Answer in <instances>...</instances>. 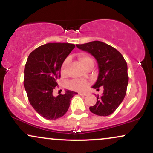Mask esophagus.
Returning <instances> with one entry per match:
<instances>
[{
  "mask_svg": "<svg viewBox=\"0 0 153 153\" xmlns=\"http://www.w3.org/2000/svg\"><path fill=\"white\" fill-rule=\"evenodd\" d=\"M78 94H79V95H80V96H86L87 95L86 93H82V92H80V93H78Z\"/></svg>",
  "mask_w": 153,
  "mask_h": 153,
  "instance_id": "34e87169",
  "label": "esophagus"
}]
</instances>
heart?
I'll use <instances>...</instances> for the list:
<instances>
[{
    "label": "heart",
    "instance_id": "b5f03b06",
    "mask_svg": "<svg viewBox=\"0 0 153 153\" xmlns=\"http://www.w3.org/2000/svg\"><path fill=\"white\" fill-rule=\"evenodd\" d=\"M79 59H80L81 64L83 65L84 68H87L88 66H89L90 65H94V59H93L89 55L87 54H81V55L79 56ZM68 62H69V59H66L62 63V66H61V73L62 74H65L66 71V68L68 65ZM88 83L85 81H82V80H73L71 81L68 82L67 84V86L68 88L72 89V90L75 91H83L85 90L87 88Z\"/></svg>",
    "mask_w": 153,
    "mask_h": 153
}]
</instances>
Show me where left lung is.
<instances>
[{"label": "left lung", "instance_id": "obj_1", "mask_svg": "<svg viewBox=\"0 0 153 153\" xmlns=\"http://www.w3.org/2000/svg\"><path fill=\"white\" fill-rule=\"evenodd\" d=\"M76 46L92 54L97 60L99 73L93 88L99 90L98 88L103 86V95L97 96L96 103L89 109L98 116L111 114L127 93L129 77L125 59L118 50L102 42L94 41Z\"/></svg>", "mask_w": 153, "mask_h": 153}]
</instances>
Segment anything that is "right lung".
Listing matches in <instances>:
<instances>
[{
    "mask_svg": "<svg viewBox=\"0 0 153 153\" xmlns=\"http://www.w3.org/2000/svg\"><path fill=\"white\" fill-rule=\"evenodd\" d=\"M75 47L70 43H47L32 51L26 62L24 85L28 99L39 114L48 120L65 114L72 98L78 94L72 91L56 97L52 94L61 66Z\"/></svg>",
    "mask_w": 153,
    "mask_h": 153,
    "instance_id": "obj_1",
    "label": "right lung"
}]
</instances>
